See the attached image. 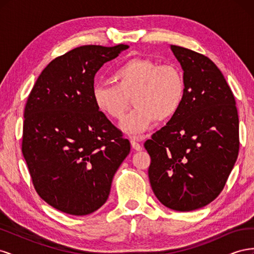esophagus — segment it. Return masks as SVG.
Masks as SVG:
<instances>
[{
  "label": "esophagus",
  "instance_id": "1",
  "mask_svg": "<svg viewBox=\"0 0 254 254\" xmlns=\"http://www.w3.org/2000/svg\"><path fill=\"white\" fill-rule=\"evenodd\" d=\"M144 140V136H132L131 137V146H132V148L134 149V150H136V151H141L142 149H143V147H142V145L139 143V142H141V141H143Z\"/></svg>",
  "mask_w": 254,
  "mask_h": 254
}]
</instances>
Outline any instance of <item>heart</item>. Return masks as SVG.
<instances>
[{"label":"heart","mask_w":254,"mask_h":254,"mask_svg":"<svg viewBox=\"0 0 254 254\" xmlns=\"http://www.w3.org/2000/svg\"><path fill=\"white\" fill-rule=\"evenodd\" d=\"M115 83L97 81L92 99L107 118L122 121L131 102L135 108L122 124L130 134H140L157 120L165 122L181 107L186 82L180 68L172 64H159L149 58L127 60L113 73Z\"/></svg>","instance_id":"b5f03b06"}]
</instances>
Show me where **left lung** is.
<instances>
[{
    "label": "left lung",
    "instance_id": "left-lung-1",
    "mask_svg": "<svg viewBox=\"0 0 254 254\" xmlns=\"http://www.w3.org/2000/svg\"><path fill=\"white\" fill-rule=\"evenodd\" d=\"M186 82L179 110L144 143L148 177L159 201L189 212L209 204L225 188L240 149L235 98L213 61L171 45Z\"/></svg>",
    "mask_w": 254,
    "mask_h": 254
}]
</instances>
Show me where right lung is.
<instances>
[{
	"label": "right lung",
	"mask_w": 254,
	"mask_h": 254,
	"mask_svg": "<svg viewBox=\"0 0 254 254\" xmlns=\"http://www.w3.org/2000/svg\"><path fill=\"white\" fill-rule=\"evenodd\" d=\"M129 47L82 45L47 65L24 109L22 153L45 202L76 216L99 209L130 152L123 132L92 99L94 76Z\"/></svg>",
	"instance_id": "add662e5"
}]
</instances>
